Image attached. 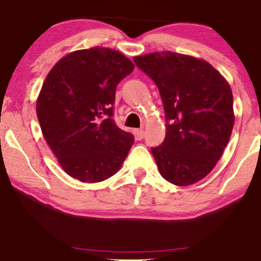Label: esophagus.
Returning <instances> with one entry per match:
<instances>
[{"label":"esophagus","instance_id":"esophagus-1","mask_svg":"<svg viewBox=\"0 0 261 261\" xmlns=\"http://www.w3.org/2000/svg\"><path fill=\"white\" fill-rule=\"evenodd\" d=\"M135 133V136H136V138L138 141L142 140V138L144 137V130L143 128H136V130L134 131Z\"/></svg>","mask_w":261,"mask_h":261}]
</instances>
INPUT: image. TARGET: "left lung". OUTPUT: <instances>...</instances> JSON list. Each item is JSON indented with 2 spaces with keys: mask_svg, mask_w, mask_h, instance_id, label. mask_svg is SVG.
I'll use <instances>...</instances> for the list:
<instances>
[{
  "mask_svg": "<svg viewBox=\"0 0 261 261\" xmlns=\"http://www.w3.org/2000/svg\"><path fill=\"white\" fill-rule=\"evenodd\" d=\"M159 89L166 136L151 148L159 172L167 182L187 187L208 174L231 136V88L208 62L172 51L134 58Z\"/></svg>",
  "mask_w": 261,
  "mask_h": 261,
  "instance_id": "obj_1",
  "label": "left lung"
}]
</instances>
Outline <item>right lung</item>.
Listing matches in <instances>:
<instances>
[{
	"instance_id": "obj_1",
	"label": "right lung",
	"mask_w": 261,
	"mask_h": 261,
	"mask_svg": "<svg viewBox=\"0 0 261 261\" xmlns=\"http://www.w3.org/2000/svg\"><path fill=\"white\" fill-rule=\"evenodd\" d=\"M134 68L119 51L94 47L62 58L42 85L36 110L43 136L62 170L81 182L113 176L133 147L113 106L117 85Z\"/></svg>"
}]
</instances>
